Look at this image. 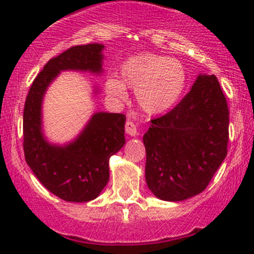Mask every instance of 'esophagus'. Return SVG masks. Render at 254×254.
<instances>
[{
	"label": "esophagus",
	"instance_id": "34e87169",
	"mask_svg": "<svg viewBox=\"0 0 254 254\" xmlns=\"http://www.w3.org/2000/svg\"><path fill=\"white\" fill-rule=\"evenodd\" d=\"M125 128H126V132H127L129 136H136V134H137V127H136V125H134L133 121L127 120Z\"/></svg>",
	"mask_w": 254,
	"mask_h": 254
}]
</instances>
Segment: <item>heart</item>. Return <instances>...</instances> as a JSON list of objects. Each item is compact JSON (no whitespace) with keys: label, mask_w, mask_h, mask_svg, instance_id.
Here are the masks:
<instances>
[{"label":"heart","mask_w":254,"mask_h":254,"mask_svg":"<svg viewBox=\"0 0 254 254\" xmlns=\"http://www.w3.org/2000/svg\"><path fill=\"white\" fill-rule=\"evenodd\" d=\"M121 78L122 82L111 76L105 81L107 93L112 98L126 99V86L131 87L143 112L161 114L170 111L181 99L187 82V73L185 66L176 58L140 53L122 64Z\"/></svg>","instance_id":"heart-1"}]
</instances>
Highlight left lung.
<instances>
[{"label": "left lung", "mask_w": 254, "mask_h": 254, "mask_svg": "<svg viewBox=\"0 0 254 254\" xmlns=\"http://www.w3.org/2000/svg\"><path fill=\"white\" fill-rule=\"evenodd\" d=\"M229 109L215 75H199L190 93L143 136L147 187L164 201L201 193L228 154Z\"/></svg>", "instance_id": "1"}]
</instances>
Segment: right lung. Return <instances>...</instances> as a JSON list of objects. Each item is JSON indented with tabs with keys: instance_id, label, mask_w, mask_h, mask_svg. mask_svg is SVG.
<instances>
[{
	"instance_id": "obj_1",
	"label": "right lung",
	"mask_w": 254,
	"mask_h": 254,
	"mask_svg": "<svg viewBox=\"0 0 254 254\" xmlns=\"http://www.w3.org/2000/svg\"><path fill=\"white\" fill-rule=\"evenodd\" d=\"M98 43L75 46L46 64L29 90L24 107L22 134L25 160L49 192L69 202H87L99 196L109 181V158L125 145L126 116L95 113L73 142L56 146L42 133V100L61 71L102 72Z\"/></svg>"
}]
</instances>
